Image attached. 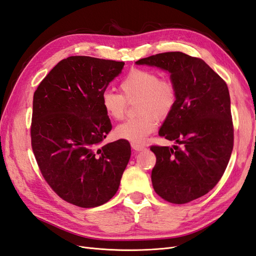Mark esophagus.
I'll return each instance as SVG.
<instances>
[{"mask_svg": "<svg viewBox=\"0 0 256 256\" xmlns=\"http://www.w3.org/2000/svg\"><path fill=\"white\" fill-rule=\"evenodd\" d=\"M131 146H132V148L134 150H143L146 148L143 144H140V143H131Z\"/></svg>", "mask_w": 256, "mask_h": 256, "instance_id": "obj_1", "label": "esophagus"}]
</instances>
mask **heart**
Here are the masks:
<instances>
[{
  "instance_id": "obj_1",
  "label": "heart",
  "mask_w": 256,
  "mask_h": 256,
  "mask_svg": "<svg viewBox=\"0 0 256 256\" xmlns=\"http://www.w3.org/2000/svg\"><path fill=\"white\" fill-rule=\"evenodd\" d=\"M122 95L104 90L102 106L112 120H122L127 102H136V118L127 120L115 128V136L132 143H142L158 127V118L166 120L174 111L178 92L176 85L150 69L134 68L120 82Z\"/></svg>"
}]
</instances>
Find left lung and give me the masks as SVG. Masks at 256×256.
<instances>
[{
    "label": "left lung",
    "mask_w": 256,
    "mask_h": 256,
    "mask_svg": "<svg viewBox=\"0 0 256 256\" xmlns=\"http://www.w3.org/2000/svg\"><path fill=\"white\" fill-rule=\"evenodd\" d=\"M171 74L178 98L159 136L177 144L150 146L156 154L154 190L166 202L184 204L205 196L226 171L234 146L228 85L202 58L164 52L136 60Z\"/></svg>",
    "instance_id": "left-lung-1"
}]
</instances>
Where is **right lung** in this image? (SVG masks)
I'll return each mask as SVG.
<instances>
[{
  "mask_svg": "<svg viewBox=\"0 0 256 256\" xmlns=\"http://www.w3.org/2000/svg\"><path fill=\"white\" fill-rule=\"evenodd\" d=\"M124 65L69 56L51 69L34 92L32 150L44 180L67 203L100 206L118 190L131 147L122 138L102 145L112 129L102 95Z\"/></svg>",
  "mask_w": 256,
  "mask_h": 256,
  "instance_id": "add662e5",
  "label": "right lung"
}]
</instances>
